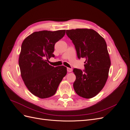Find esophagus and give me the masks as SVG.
Listing matches in <instances>:
<instances>
[{
	"label": "esophagus",
	"mask_w": 130,
	"mask_h": 130,
	"mask_svg": "<svg viewBox=\"0 0 130 130\" xmlns=\"http://www.w3.org/2000/svg\"><path fill=\"white\" fill-rule=\"evenodd\" d=\"M72 69L70 68H67V72L70 73V72H72Z\"/></svg>",
	"instance_id": "obj_1"
}]
</instances>
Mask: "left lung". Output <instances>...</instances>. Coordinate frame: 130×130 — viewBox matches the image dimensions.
I'll return each mask as SVG.
<instances>
[{
  "label": "left lung",
  "instance_id": "1",
  "mask_svg": "<svg viewBox=\"0 0 130 130\" xmlns=\"http://www.w3.org/2000/svg\"><path fill=\"white\" fill-rule=\"evenodd\" d=\"M66 34L75 47L78 58L86 59L85 70L74 68L73 84L77 95L90 99L105 86L108 77L111 60L104 38L91 29L67 30Z\"/></svg>",
  "mask_w": 130,
  "mask_h": 130
}]
</instances>
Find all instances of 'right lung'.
I'll list each match as a JSON object with an SVG mask.
<instances>
[{
    "label": "right lung",
    "mask_w": 130,
    "mask_h": 130,
    "mask_svg": "<svg viewBox=\"0 0 130 130\" xmlns=\"http://www.w3.org/2000/svg\"><path fill=\"white\" fill-rule=\"evenodd\" d=\"M65 34L66 30L37 31L22 44L19 57L22 78L29 91L41 99L54 95L67 73L66 67H54L48 63L55 56V44Z\"/></svg>",
    "instance_id": "1"
}]
</instances>
